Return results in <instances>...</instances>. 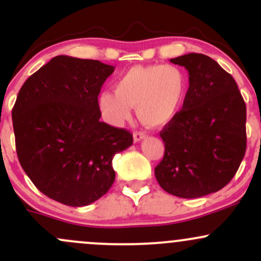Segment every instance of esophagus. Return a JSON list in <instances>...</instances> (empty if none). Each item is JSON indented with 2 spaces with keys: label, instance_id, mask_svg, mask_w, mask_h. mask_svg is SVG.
<instances>
[{
  "label": "esophagus",
  "instance_id": "obj_1",
  "mask_svg": "<svg viewBox=\"0 0 261 261\" xmlns=\"http://www.w3.org/2000/svg\"><path fill=\"white\" fill-rule=\"evenodd\" d=\"M145 138L146 133H144V131H135V133H134V141H141Z\"/></svg>",
  "mask_w": 261,
  "mask_h": 261
}]
</instances>
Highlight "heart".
Returning <instances> with one entry per match:
<instances>
[{"instance_id": "1", "label": "heart", "mask_w": 261, "mask_h": 261, "mask_svg": "<svg viewBox=\"0 0 261 261\" xmlns=\"http://www.w3.org/2000/svg\"><path fill=\"white\" fill-rule=\"evenodd\" d=\"M188 80L177 65H136L123 72L115 91L98 97V107L109 122L120 125L136 107L139 120L150 127L167 125L183 107Z\"/></svg>"}]
</instances>
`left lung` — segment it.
Masks as SVG:
<instances>
[{
    "instance_id": "obj_1",
    "label": "left lung",
    "mask_w": 261,
    "mask_h": 261,
    "mask_svg": "<svg viewBox=\"0 0 261 261\" xmlns=\"http://www.w3.org/2000/svg\"><path fill=\"white\" fill-rule=\"evenodd\" d=\"M170 62L188 70L189 87L179 114L160 131L165 151L155 178L173 196L198 198L238 172L246 151V105L232 75L212 58L189 53Z\"/></svg>"
}]
</instances>
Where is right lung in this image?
<instances>
[{
	"mask_svg": "<svg viewBox=\"0 0 261 261\" xmlns=\"http://www.w3.org/2000/svg\"><path fill=\"white\" fill-rule=\"evenodd\" d=\"M115 67L58 55L26 80L12 109L18 162L54 201L88 206L115 181L112 159L133 134L101 122L98 94Z\"/></svg>",
	"mask_w": 261,
	"mask_h": 261,
	"instance_id": "right-lung-1",
	"label": "right lung"
}]
</instances>
